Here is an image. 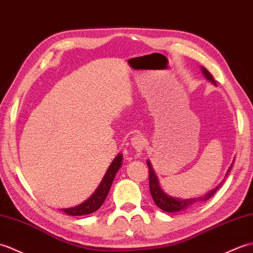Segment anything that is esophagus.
Returning a JSON list of instances; mask_svg holds the SVG:
<instances>
[{
    "mask_svg": "<svg viewBox=\"0 0 253 253\" xmlns=\"http://www.w3.org/2000/svg\"><path fill=\"white\" fill-rule=\"evenodd\" d=\"M131 145L132 147L134 148V150L139 155L143 153V150L145 148V138L142 135H135L133 136L131 139Z\"/></svg>",
    "mask_w": 253,
    "mask_h": 253,
    "instance_id": "34e87169",
    "label": "esophagus"
}]
</instances>
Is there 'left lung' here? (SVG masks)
I'll use <instances>...</instances> for the list:
<instances>
[{
    "label": "left lung",
    "mask_w": 253,
    "mask_h": 253,
    "mask_svg": "<svg viewBox=\"0 0 253 253\" xmlns=\"http://www.w3.org/2000/svg\"><path fill=\"white\" fill-rule=\"evenodd\" d=\"M201 71H203V74L208 81H210L212 84L216 85V83H215L214 79H213L212 75L205 68V67H201ZM233 164L231 165V167L228 168L225 176H227L228 173L231 172ZM147 166L149 169V190H150L151 197H153L155 204L158 206L161 210H164L165 212H168V213H175V212H179V211H184L195 205H198L200 203H204V201H207L208 199L211 198L212 196L216 193V190L221 187L222 183L224 182V179H223L222 183L220 185H217L214 189L210 190L209 193H207L204 196H200V197H195V198L172 197V196L165 193L164 189L161 188L158 176L156 175V173L153 169V166H151L149 160H147Z\"/></svg>",
    "instance_id": "8db88e82"
}]
</instances>
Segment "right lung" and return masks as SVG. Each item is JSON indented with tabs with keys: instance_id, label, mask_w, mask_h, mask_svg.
Segmentation results:
<instances>
[{
	"instance_id": "right-lung-1",
	"label": "right lung",
	"mask_w": 253,
	"mask_h": 253,
	"mask_svg": "<svg viewBox=\"0 0 253 253\" xmlns=\"http://www.w3.org/2000/svg\"><path fill=\"white\" fill-rule=\"evenodd\" d=\"M122 160H123L122 154H118L116 156V158L112 160L107 172L105 173V175L102 179V182H100L99 186L93 193L91 197L86 199L85 201H84V203L80 204L79 206L66 208V209H60V210L65 212L66 214L74 215V216L91 214V213L98 210L99 208L102 207V205L104 204L106 197H107V195H108L109 190H110L111 184H112V182H114V178L116 176V174H117L118 170H119L121 166H122Z\"/></svg>"
}]
</instances>
